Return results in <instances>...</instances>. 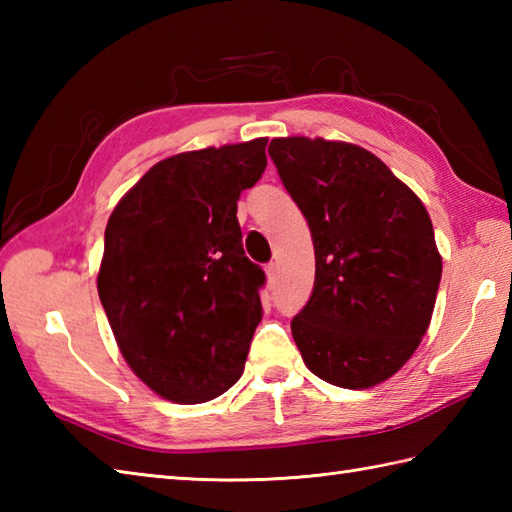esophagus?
<instances>
[{
  "instance_id": "1",
  "label": "esophagus",
  "mask_w": 512,
  "mask_h": 512,
  "mask_svg": "<svg viewBox=\"0 0 512 512\" xmlns=\"http://www.w3.org/2000/svg\"><path fill=\"white\" fill-rule=\"evenodd\" d=\"M266 275H268V281H270V284H273V281L277 279V264L275 262H270V264H266Z\"/></svg>"
}]
</instances>
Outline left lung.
I'll list each match as a JSON object with an SVG mask.
<instances>
[{
  "label": "left lung",
  "mask_w": 512,
  "mask_h": 512,
  "mask_svg": "<svg viewBox=\"0 0 512 512\" xmlns=\"http://www.w3.org/2000/svg\"><path fill=\"white\" fill-rule=\"evenodd\" d=\"M273 158L314 242V288L290 321L314 376L336 387L383 383L429 328L442 259L424 204L367 149L275 138Z\"/></svg>",
  "instance_id": "8db88e82"
}]
</instances>
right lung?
I'll list each match as a JSON object with an SVG mask.
<instances>
[{"instance_id":"obj_1","label":"right lung","mask_w":512,"mask_h":512,"mask_svg":"<svg viewBox=\"0 0 512 512\" xmlns=\"http://www.w3.org/2000/svg\"><path fill=\"white\" fill-rule=\"evenodd\" d=\"M266 169V138L171 156L118 202L99 297L127 365L162 398L213 400L244 372L262 321V266L237 200Z\"/></svg>"}]
</instances>
